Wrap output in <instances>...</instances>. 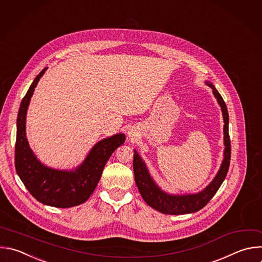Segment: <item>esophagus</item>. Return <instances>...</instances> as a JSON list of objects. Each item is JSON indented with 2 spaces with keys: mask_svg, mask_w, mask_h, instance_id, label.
<instances>
[{
  "mask_svg": "<svg viewBox=\"0 0 262 262\" xmlns=\"http://www.w3.org/2000/svg\"><path fill=\"white\" fill-rule=\"evenodd\" d=\"M128 137H129L130 139H135V138L137 137V135H136V133H135L134 130H129V132H128Z\"/></svg>",
  "mask_w": 262,
  "mask_h": 262,
  "instance_id": "34e87169",
  "label": "esophagus"
}]
</instances>
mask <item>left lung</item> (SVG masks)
I'll use <instances>...</instances> for the list:
<instances>
[{"instance_id": "1", "label": "left lung", "mask_w": 262, "mask_h": 262, "mask_svg": "<svg viewBox=\"0 0 262 262\" xmlns=\"http://www.w3.org/2000/svg\"><path fill=\"white\" fill-rule=\"evenodd\" d=\"M205 83L210 86L215 99L217 100L219 106L221 107L224 126V151H223V160L220 165V168L214 179L210 182V184L204 188L202 191L198 193H187V194H171L162 190L156 182L153 180L150 175L149 169L139 155L137 150H134V172H135V181L137 187L143 198V200L153 209L159 211L162 214L167 215H182V214H190L200 211L203 209L210 200L215 195L221 184L223 183L230 163V140L228 135V111L227 107L216 90V87L210 82L205 81Z\"/></svg>"}]
</instances>
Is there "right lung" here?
Here are the masks:
<instances>
[{"label":"right lung","mask_w":262,"mask_h":262,"mask_svg":"<svg viewBox=\"0 0 262 262\" xmlns=\"http://www.w3.org/2000/svg\"><path fill=\"white\" fill-rule=\"evenodd\" d=\"M34 79L21 101L17 115L15 168L18 177L40 203L55 208H71L83 204L95 191L103 169L112 153L125 141L124 134H116L99 141L76 168L57 169L42 163L31 149L26 133L29 105L40 78Z\"/></svg>","instance_id":"1"}]
</instances>
